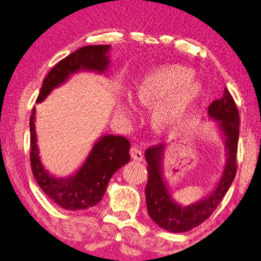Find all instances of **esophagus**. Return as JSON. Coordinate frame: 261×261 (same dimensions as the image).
<instances>
[{"label":"esophagus","instance_id":"obj_1","mask_svg":"<svg viewBox=\"0 0 261 261\" xmlns=\"http://www.w3.org/2000/svg\"><path fill=\"white\" fill-rule=\"evenodd\" d=\"M130 154L132 156V159L136 161H143V159H144V154L139 147H136V146L131 147Z\"/></svg>","mask_w":261,"mask_h":261}]
</instances>
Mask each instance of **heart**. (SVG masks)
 I'll use <instances>...</instances> for the list:
<instances>
[{
    "mask_svg": "<svg viewBox=\"0 0 261 261\" xmlns=\"http://www.w3.org/2000/svg\"><path fill=\"white\" fill-rule=\"evenodd\" d=\"M204 87L187 66L166 64L152 68L137 82L135 98L139 106L151 108V125L164 134L176 125L203 96ZM119 110L131 116L132 107L121 103Z\"/></svg>",
    "mask_w": 261,
    "mask_h": 261,
    "instance_id": "obj_1",
    "label": "heart"
}]
</instances>
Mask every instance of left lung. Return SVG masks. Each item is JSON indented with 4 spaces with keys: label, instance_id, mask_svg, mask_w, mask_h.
Segmentation results:
<instances>
[{
    "label": "left lung",
    "instance_id": "left-lung-1",
    "mask_svg": "<svg viewBox=\"0 0 261 261\" xmlns=\"http://www.w3.org/2000/svg\"><path fill=\"white\" fill-rule=\"evenodd\" d=\"M208 117L216 122L215 126L223 139L225 165L216 186L200 201L184 205L173 198L164 176V158L167 144L150 147L145 152L148 172L145 189L147 212L153 222L161 229L180 233L200 225L217 208L234 179L237 171L236 154L239 137V113L226 88L220 100L214 101L209 106Z\"/></svg>",
    "mask_w": 261,
    "mask_h": 261
}]
</instances>
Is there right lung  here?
Returning a JSON list of instances; mask_svg holds the SVG:
<instances>
[{"mask_svg": "<svg viewBox=\"0 0 261 261\" xmlns=\"http://www.w3.org/2000/svg\"><path fill=\"white\" fill-rule=\"evenodd\" d=\"M110 48V45L84 46L59 61L44 79L36 102H43L53 89L63 86L69 77L80 72L108 76ZM35 123L36 108L32 109L30 117V158L32 173L43 192L66 210H84L100 203L111 176L131 159L129 140L122 136H101L75 172L68 176L58 177L51 174L41 163Z\"/></svg>", "mask_w": 261, "mask_h": 261, "instance_id": "obj_1", "label": "right lung"}]
</instances>
